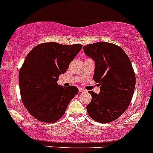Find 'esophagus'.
Here are the masks:
<instances>
[{
	"label": "esophagus",
	"mask_w": 153,
	"mask_h": 153,
	"mask_svg": "<svg viewBox=\"0 0 153 153\" xmlns=\"http://www.w3.org/2000/svg\"><path fill=\"white\" fill-rule=\"evenodd\" d=\"M79 92H81V93H83V92H85V91H86L85 89H83V88H79Z\"/></svg>",
	"instance_id": "1"
}]
</instances>
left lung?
<instances>
[{"mask_svg":"<svg viewBox=\"0 0 153 153\" xmlns=\"http://www.w3.org/2000/svg\"><path fill=\"white\" fill-rule=\"evenodd\" d=\"M95 62L94 79L100 92L89 91L92 100L87 111L94 120L108 123L122 116L130 105L135 86V76L128 56L118 45L99 42L83 47Z\"/></svg>","mask_w":153,"mask_h":153,"instance_id":"obj_1","label":"left lung"}]
</instances>
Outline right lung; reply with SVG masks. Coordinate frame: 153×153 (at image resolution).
I'll return each mask as SVG.
<instances>
[{"label": "right lung", "instance_id": "add662e5", "mask_svg": "<svg viewBox=\"0 0 153 153\" xmlns=\"http://www.w3.org/2000/svg\"><path fill=\"white\" fill-rule=\"evenodd\" d=\"M82 48L80 44L44 42L26 56L19 72L20 96L27 111L37 120L45 123L58 121L78 94L76 87L61 86L57 81Z\"/></svg>", "mask_w": 153, "mask_h": 153}]
</instances>
